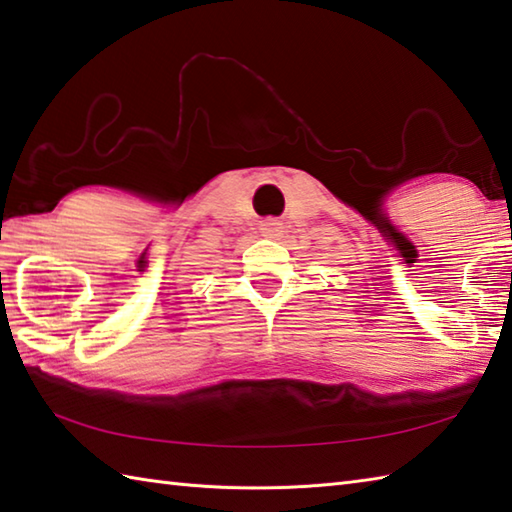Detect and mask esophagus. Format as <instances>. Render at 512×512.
I'll use <instances>...</instances> for the list:
<instances>
[{
    "instance_id": "34e87169",
    "label": "esophagus",
    "mask_w": 512,
    "mask_h": 512,
    "mask_svg": "<svg viewBox=\"0 0 512 512\" xmlns=\"http://www.w3.org/2000/svg\"><path fill=\"white\" fill-rule=\"evenodd\" d=\"M260 232L267 238H278L283 234V221H280V218H265V221L260 223Z\"/></svg>"
}]
</instances>
